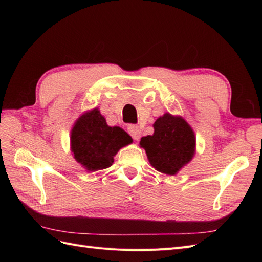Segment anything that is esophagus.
<instances>
[{
    "instance_id": "34e87169",
    "label": "esophagus",
    "mask_w": 262,
    "mask_h": 262,
    "mask_svg": "<svg viewBox=\"0 0 262 262\" xmlns=\"http://www.w3.org/2000/svg\"><path fill=\"white\" fill-rule=\"evenodd\" d=\"M128 132L130 136L133 138V140L138 141L141 138V129L139 128L138 125H134V124H130L128 126Z\"/></svg>"
}]
</instances>
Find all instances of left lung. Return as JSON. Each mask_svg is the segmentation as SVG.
<instances>
[{
  "label": "left lung",
  "instance_id": "8db88e82",
  "mask_svg": "<svg viewBox=\"0 0 262 262\" xmlns=\"http://www.w3.org/2000/svg\"><path fill=\"white\" fill-rule=\"evenodd\" d=\"M140 145L157 171L176 175L192 160L195 137L184 118L166 113L155 121L153 136L142 138Z\"/></svg>",
  "mask_w": 262,
  "mask_h": 262
}]
</instances>
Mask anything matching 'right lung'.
I'll use <instances>...</instances> for the list:
<instances>
[{"instance_id": "1", "label": "right lung", "mask_w": 262, "mask_h": 262, "mask_svg": "<svg viewBox=\"0 0 262 262\" xmlns=\"http://www.w3.org/2000/svg\"><path fill=\"white\" fill-rule=\"evenodd\" d=\"M130 143L129 134L119 126H109L97 108L83 114L71 131V150L89 171L110 167L118 150Z\"/></svg>"}]
</instances>
